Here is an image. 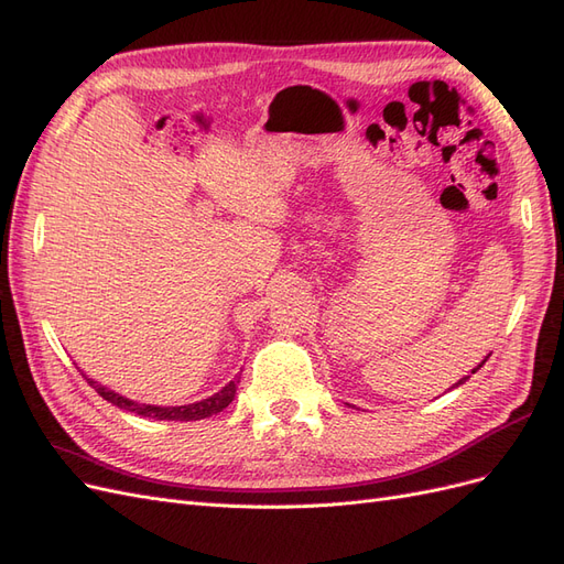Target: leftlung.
<instances>
[{"label": "left lung", "instance_id": "obj_1", "mask_svg": "<svg viewBox=\"0 0 564 564\" xmlns=\"http://www.w3.org/2000/svg\"><path fill=\"white\" fill-rule=\"evenodd\" d=\"M489 355H491V352H489ZM489 355H487V357H489ZM487 357H485V360H482V365H485V362H487ZM482 365H477V369H480V367H482ZM477 369H473V371H470V373H475V371H477ZM468 379H470V377H464V379H460V381H458V383H454V386H460V383H466V381H468Z\"/></svg>", "mask_w": 564, "mask_h": 564}]
</instances>
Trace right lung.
<instances>
[{"label": "right lung", "instance_id": "right-lung-1", "mask_svg": "<svg viewBox=\"0 0 564 564\" xmlns=\"http://www.w3.org/2000/svg\"><path fill=\"white\" fill-rule=\"evenodd\" d=\"M91 388H96V392L104 400L112 402L115 406L119 409H127V412H133L139 416H148V419H158V421H199V419H209L218 412H224V409L235 400V390H237V383H240V379L230 381L228 386L220 388L216 395L207 398V400H199V402H193V404H181V406H158V404H139L133 402L124 395H119V392L115 390H108L106 386L96 383L94 379H87Z\"/></svg>", "mask_w": 564, "mask_h": 564}]
</instances>
